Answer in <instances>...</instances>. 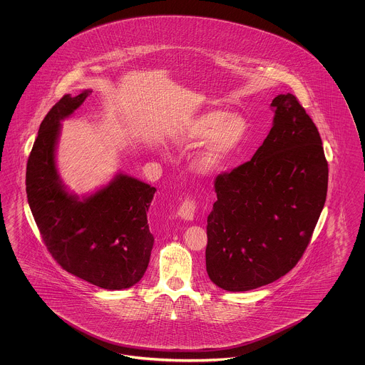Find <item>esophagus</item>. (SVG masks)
Here are the masks:
<instances>
[{
    "mask_svg": "<svg viewBox=\"0 0 365 365\" xmlns=\"http://www.w3.org/2000/svg\"><path fill=\"white\" fill-rule=\"evenodd\" d=\"M195 209H197V202L192 198H186L178 210V215L183 220H192L195 215Z\"/></svg>",
    "mask_w": 365,
    "mask_h": 365,
    "instance_id": "34e87169",
    "label": "esophagus"
}]
</instances>
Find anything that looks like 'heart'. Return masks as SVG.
I'll return each mask as SVG.
<instances>
[{
    "instance_id": "heart-1",
    "label": "heart",
    "mask_w": 365,
    "mask_h": 365,
    "mask_svg": "<svg viewBox=\"0 0 365 365\" xmlns=\"http://www.w3.org/2000/svg\"><path fill=\"white\" fill-rule=\"evenodd\" d=\"M247 134V123L237 112L225 113L219 109L204 112L186 123L179 134L178 143L197 146L205 139V146L195 160L200 173L209 174L219 170L241 146Z\"/></svg>"
}]
</instances>
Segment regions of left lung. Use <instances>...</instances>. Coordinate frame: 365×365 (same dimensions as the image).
<instances>
[{"mask_svg":"<svg viewBox=\"0 0 365 365\" xmlns=\"http://www.w3.org/2000/svg\"><path fill=\"white\" fill-rule=\"evenodd\" d=\"M274 124L250 161L217 175L209 213L207 272L227 292H247L292 271L324 207L329 164L297 97L272 100Z\"/></svg>","mask_w":365,"mask_h":365,"instance_id":"left-lung-1","label":"left lung"}]
</instances>
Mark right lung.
Instances as JSON below:
<instances>
[{
	"mask_svg": "<svg viewBox=\"0 0 365 365\" xmlns=\"http://www.w3.org/2000/svg\"><path fill=\"white\" fill-rule=\"evenodd\" d=\"M91 90L66 94L39 125L27 161L26 191L46 249L63 269L106 290L128 289L143 277L155 238L148 210L155 187L128 175L79 200L56 168L60 120L85 103Z\"/></svg>",
	"mask_w": 365,
	"mask_h": 365,
	"instance_id": "add662e5",
	"label": "right lung"
}]
</instances>
